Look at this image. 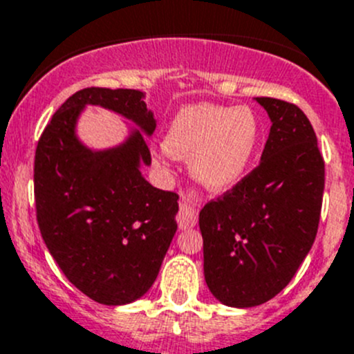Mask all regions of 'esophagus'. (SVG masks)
<instances>
[{
  "label": "esophagus",
  "mask_w": 354,
  "mask_h": 354,
  "mask_svg": "<svg viewBox=\"0 0 354 354\" xmlns=\"http://www.w3.org/2000/svg\"><path fill=\"white\" fill-rule=\"evenodd\" d=\"M197 196L194 192H187L180 199V211H178V223L180 227H194L197 223V209H196Z\"/></svg>",
  "instance_id": "34e87169"
}]
</instances>
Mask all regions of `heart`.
Returning a JSON list of instances; mask_svg holds the SVG:
<instances>
[{
	"instance_id": "b5f03b06",
	"label": "heart",
	"mask_w": 354,
	"mask_h": 354,
	"mask_svg": "<svg viewBox=\"0 0 354 354\" xmlns=\"http://www.w3.org/2000/svg\"><path fill=\"white\" fill-rule=\"evenodd\" d=\"M260 140V122L248 106L201 102L176 113L166 132L169 155L190 158L194 178L211 192H225L246 173Z\"/></svg>"
}]
</instances>
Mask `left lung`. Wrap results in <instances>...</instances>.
<instances>
[{
	"label": "left lung",
	"instance_id": "obj_1",
	"mask_svg": "<svg viewBox=\"0 0 354 354\" xmlns=\"http://www.w3.org/2000/svg\"><path fill=\"white\" fill-rule=\"evenodd\" d=\"M269 113L262 160L199 214L207 288L225 306L253 307L281 292L315 243L325 160L293 102L257 97Z\"/></svg>",
	"mask_w": 354,
	"mask_h": 354
}]
</instances>
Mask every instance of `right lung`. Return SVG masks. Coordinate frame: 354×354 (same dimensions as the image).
Returning a JSON list of instances; mask_svg holds the SVG:
<instances>
[{
  "label": "right lung",
  "instance_id": "obj_1",
  "mask_svg": "<svg viewBox=\"0 0 354 354\" xmlns=\"http://www.w3.org/2000/svg\"><path fill=\"white\" fill-rule=\"evenodd\" d=\"M85 104L124 115L150 136L155 118L134 88L87 87L62 102L38 140L35 204L48 252L73 285L104 306H122L150 290L176 232L178 194L141 176L150 164L145 136L92 151L75 124Z\"/></svg>",
  "mask_w": 354,
  "mask_h": 354
}]
</instances>
